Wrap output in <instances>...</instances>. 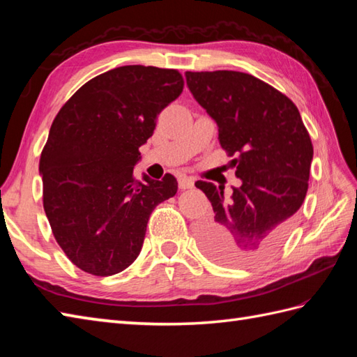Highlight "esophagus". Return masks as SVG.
I'll list each match as a JSON object with an SVG mask.
<instances>
[{
  "instance_id": "1",
  "label": "esophagus",
  "mask_w": 357,
  "mask_h": 357,
  "mask_svg": "<svg viewBox=\"0 0 357 357\" xmlns=\"http://www.w3.org/2000/svg\"><path fill=\"white\" fill-rule=\"evenodd\" d=\"M178 184H179L181 190H187V188H192L195 185V179L190 176H185L184 174V176H179Z\"/></svg>"
}]
</instances>
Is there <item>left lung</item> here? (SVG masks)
Wrapping results in <instances>:
<instances>
[{
	"instance_id": "8db88e82",
	"label": "left lung",
	"mask_w": 357,
	"mask_h": 357,
	"mask_svg": "<svg viewBox=\"0 0 357 357\" xmlns=\"http://www.w3.org/2000/svg\"><path fill=\"white\" fill-rule=\"evenodd\" d=\"M195 100L216 121L219 142L236 167L241 187L231 198L206 181L215 218L198 229L208 257L225 265H253L282 245L308 190L313 144L301 113L279 90L253 75L185 72Z\"/></svg>"
}]
</instances>
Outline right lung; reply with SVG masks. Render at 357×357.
<instances>
[{
  "label": "right lung",
  "mask_w": 357,
  "mask_h": 357,
  "mask_svg": "<svg viewBox=\"0 0 357 357\" xmlns=\"http://www.w3.org/2000/svg\"><path fill=\"white\" fill-rule=\"evenodd\" d=\"M184 89L174 69L123 66L98 75L53 119L40 159L43 204L52 233L82 271L112 276L138 257L158 204L178 181H136L139 147L156 118Z\"/></svg>",
  "instance_id": "obj_1"
}]
</instances>
